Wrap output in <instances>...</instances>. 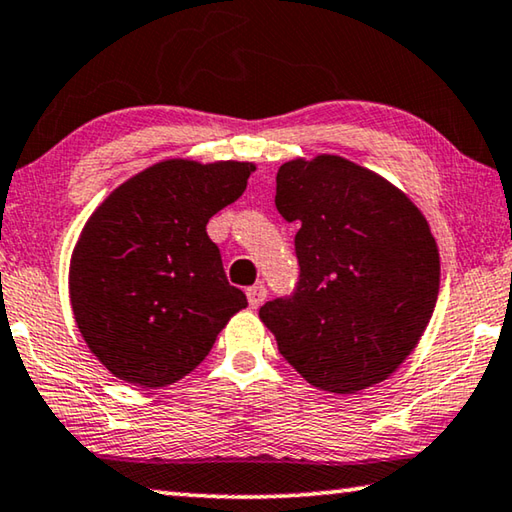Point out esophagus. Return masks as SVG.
<instances>
[{
	"label": "esophagus",
	"instance_id": "esophagus-1",
	"mask_svg": "<svg viewBox=\"0 0 512 512\" xmlns=\"http://www.w3.org/2000/svg\"><path fill=\"white\" fill-rule=\"evenodd\" d=\"M246 296H248V305L253 307V310H257V307L262 305L264 300H266V289H264L262 285H259V287H250V289L246 291Z\"/></svg>",
	"mask_w": 512,
	"mask_h": 512
}]
</instances>
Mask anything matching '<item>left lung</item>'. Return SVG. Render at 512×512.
Instances as JSON below:
<instances>
[{"mask_svg": "<svg viewBox=\"0 0 512 512\" xmlns=\"http://www.w3.org/2000/svg\"><path fill=\"white\" fill-rule=\"evenodd\" d=\"M275 184V207L298 223L300 282L294 298L259 307V319L321 392L383 383L435 310L440 250L431 225L399 186L339 154L289 159Z\"/></svg>", "mask_w": 512, "mask_h": 512, "instance_id": "8db88e82", "label": "left lung"}]
</instances>
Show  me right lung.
<instances>
[{
	"instance_id": "obj_1",
	"label": "right lung",
	"mask_w": 512,
	"mask_h": 512,
	"mask_svg": "<svg viewBox=\"0 0 512 512\" xmlns=\"http://www.w3.org/2000/svg\"><path fill=\"white\" fill-rule=\"evenodd\" d=\"M255 168L164 159L88 216L70 257V305L86 346L113 376L150 389L177 383L248 305L227 282L207 223L246 191Z\"/></svg>"
}]
</instances>
